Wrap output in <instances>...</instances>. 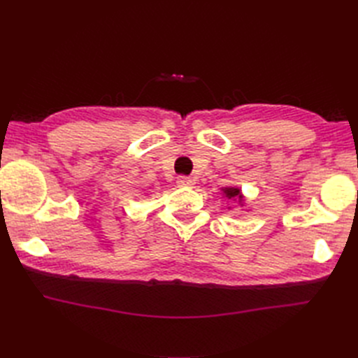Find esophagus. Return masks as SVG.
<instances>
[{
  "mask_svg": "<svg viewBox=\"0 0 358 358\" xmlns=\"http://www.w3.org/2000/svg\"><path fill=\"white\" fill-rule=\"evenodd\" d=\"M176 183H178V187H191L192 185V179L188 178V176H179Z\"/></svg>",
  "mask_w": 358,
  "mask_h": 358,
  "instance_id": "obj_1",
  "label": "esophagus"
}]
</instances>
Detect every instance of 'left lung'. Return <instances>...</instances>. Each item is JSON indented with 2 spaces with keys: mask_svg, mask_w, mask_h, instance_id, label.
<instances>
[{
  "mask_svg": "<svg viewBox=\"0 0 358 358\" xmlns=\"http://www.w3.org/2000/svg\"><path fill=\"white\" fill-rule=\"evenodd\" d=\"M221 191H222V196H224L227 200L236 201V204H241V206L245 204V197H243V194H242L241 188H237V187H227V188H222Z\"/></svg>",
  "mask_w": 358,
  "mask_h": 358,
  "instance_id": "1",
  "label": "left lung"
}]
</instances>
